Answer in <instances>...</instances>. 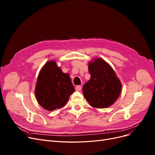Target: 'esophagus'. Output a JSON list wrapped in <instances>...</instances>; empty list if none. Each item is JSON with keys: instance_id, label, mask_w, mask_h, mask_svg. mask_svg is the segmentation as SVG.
<instances>
[{"instance_id": "34e87169", "label": "esophagus", "mask_w": 155, "mask_h": 155, "mask_svg": "<svg viewBox=\"0 0 155 155\" xmlns=\"http://www.w3.org/2000/svg\"><path fill=\"white\" fill-rule=\"evenodd\" d=\"M81 88H82V87H81V86H80V85L76 86V91H81Z\"/></svg>"}]
</instances>
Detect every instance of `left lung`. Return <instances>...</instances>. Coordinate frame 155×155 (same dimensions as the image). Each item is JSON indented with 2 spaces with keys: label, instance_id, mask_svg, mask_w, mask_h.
<instances>
[{
  "label": "left lung",
  "instance_id": "left-lung-1",
  "mask_svg": "<svg viewBox=\"0 0 155 155\" xmlns=\"http://www.w3.org/2000/svg\"><path fill=\"white\" fill-rule=\"evenodd\" d=\"M90 80L83 87V93L91 106L109 107L118 100L121 84L114 70L104 59L96 58L88 63Z\"/></svg>",
  "mask_w": 155,
  "mask_h": 155
}]
</instances>
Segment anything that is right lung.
<instances>
[{
	"label": "right lung",
	"instance_id": "right-lung-1",
	"mask_svg": "<svg viewBox=\"0 0 155 155\" xmlns=\"http://www.w3.org/2000/svg\"><path fill=\"white\" fill-rule=\"evenodd\" d=\"M75 91L68 73L64 74L55 61L46 63L37 77L35 94L39 104L52 111L64 107Z\"/></svg>",
	"mask_w": 155,
	"mask_h": 155
}]
</instances>
